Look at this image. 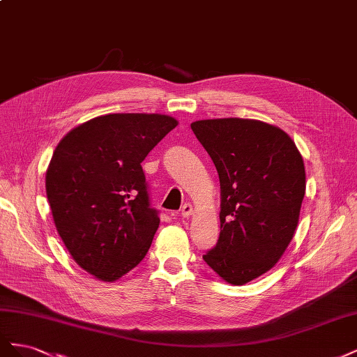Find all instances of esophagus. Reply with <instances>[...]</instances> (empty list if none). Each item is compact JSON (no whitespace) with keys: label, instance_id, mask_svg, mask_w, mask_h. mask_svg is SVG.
<instances>
[{"label":"esophagus","instance_id":"esophagus-1","mask_svg":"<svg viewBox=\"0 0 357 357\" xmlns=\"http://www.w3.org/2000/svg\"><path fill=\"white\" fill-rule=\"evenodd\" d=\"M192 213H193L192 204L186 202L185 205H183V207H181V215H183V218H189V215H192Z\"/></svg>","mask_w":357,"mask_h":357}]
</instances>
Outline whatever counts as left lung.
<instances>
[{
  "label": "left lung",
  "mask_w": 357,
  "mask_h": 357,
  "mask_svg": "<svg viewBox=\"0 0 357 357\" xmlns=\"http://www.w3.org/2000/svg\"><path fill=\"white\" fill-rule=\"evenodd\" d=\"M220 180V235L202 256L225 282L243 286L269 271L296 231L304 160L282 129L253 119L190 125Z\"/></svg>",
  "instance_id": "8db88e82"
}]
</instances>
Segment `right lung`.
Returning a JSON list of instances; mask_svg holds the SVG:
<instances>
[{"instance_id": "add662e5", "label": "right lung", "mask_w": 357, "mask_h": 357, "mask_svg": "<svg viewBox=\"0 0 357 357\" xmlns=\"http://www.w3.org/2000/svg\"><path fill=\"white\" fill-rule=\"evenodd\" d=\"M177 126L165 114L91 119L63 137L46 172L58 234L93 277L114 282L143 261L159 228L142 162Z\"/></svg>"}]
</instances>
